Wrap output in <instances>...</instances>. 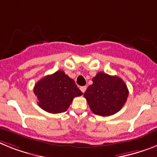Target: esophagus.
<instances>
[{
  "label": "esophagus",
  "instance_id": "1",
  "mask_svg": "<svg viewBox=\"0 0 157 157\" xmlns=\"http://www.w3.org/2000/svg\"><path fill=\"white\" fill-rule=\"evenodd\" d=\"M86 89H87L86 86H81V88H80V89H81V92H82L83 93H85V91H86Z\"/></svg>",
  "mask_w": 157,
  "mask_h": 157
}]
</instances>
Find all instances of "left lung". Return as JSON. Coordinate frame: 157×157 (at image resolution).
I'll use <instances>...</instances> for the list:
<instances>
[{"instance_id":"1","label":"left lung","mask_w":157,"mask_h":157,"mask_svg":"<svg viewBox=\"0 0 157 157\" xmlns=\"http://www.w3.org/2000/svg\"><path fill=\"white\" fill-rule=\"evenodd\" d=\"M93 82L84 93L93 113L109 117L119 112L128 96L127 85L123 80L100 72L93 77Z\"/></svg>"}]
</instances>
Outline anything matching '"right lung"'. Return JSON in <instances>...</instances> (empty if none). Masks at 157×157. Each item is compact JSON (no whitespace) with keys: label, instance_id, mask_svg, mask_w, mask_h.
Returning <instances> with one entry per match:
<instances>
[{"label":"right lung","instance_id":"add662e5","mask_svg":"<svg viewBox=\"0 0 157 157\" xmlns=\"http://www.w3.org/2000/svg\"><path fill=\"white\" fill-rule=\"evenodd\" d=\"M33 93L38 105L50 113H64L74 97L83 94L75 81L61 70L40 79L34 86Z\"/></svg>","mask_w":157,"mask_h":157}]
</instances>
